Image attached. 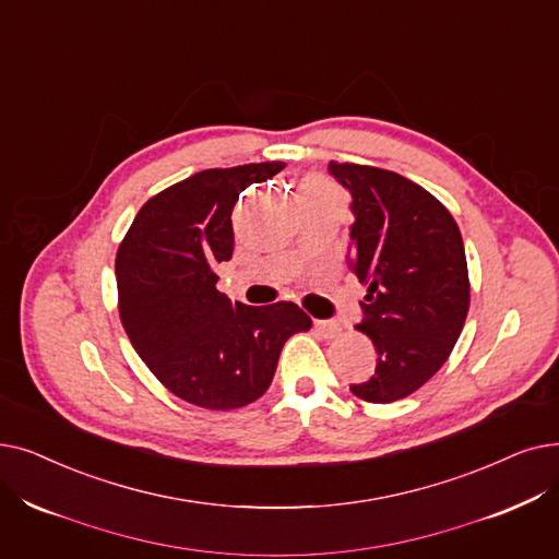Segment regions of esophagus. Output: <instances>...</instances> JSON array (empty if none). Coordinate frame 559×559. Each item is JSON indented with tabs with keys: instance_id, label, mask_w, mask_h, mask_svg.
<instances>
[{
	"instance_id": "34e87169",
	"label": "esophagus",
	"mask_w": 559,
	"mask_h": 559,
	"mask_svg": "<svg viewBox=\"0 0 559 559\" xmlns=\"http://www.w3.org/2000/svg\"><path fill=\"white\" fill-rule=\"evenodd\" d=\"M314 329H318L324 337H335L340 335V331H343V326L333 320H314Z\"/></svg>"
}]
</instances>
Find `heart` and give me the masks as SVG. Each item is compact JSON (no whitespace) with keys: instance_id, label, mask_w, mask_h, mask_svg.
<instances>
[{"instance_id":"1","label":"heart","mask_w":559,"mask_h":559,"mask_svg":"<svg viewBox=\"0 0 559 559\" xmlns=\"http://www.w3.org/2000/svg\"><path fill=\"white\" fill-rule=\"evenodd\" d=\"M333 187L326 182V180H322V178H308L306 182H304V191H331Z\"/></svg>"}]
</instances>
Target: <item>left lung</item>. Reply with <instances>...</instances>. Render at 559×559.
<instances>
[{"instance_id":"8db88e82","label":"left lung","mask_w":559,"mask_h":559,"mask_svg":"<svg viewBox=\"0 0 559 559\" xmlns=\"http://www.w3.org/2000/svg\"><path fill=\"white\" fill-rule=\"evenodd\" d=\"M349 189V270L368 287L358 331L372 337L374 374L352 383L366 402L411 395L441 370L464 329L471 283L464 239L427 189L377 166L329 164Z\"/></svg>"}]
</instances>
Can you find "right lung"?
<instances>
[{"mask_svg":"<svg viewBox=\"0 0 559 559\" xmlns=\"http://www.w3.org/2000/svg\"><path fill=\"white\" fill-rule=\"evenodd\" d=\"M285 162L207 168L145 203L116 253L118 312L132 347L180 400L247 406L270 388L289 335L310 329L293 301L245 306L216 289L233 258V207Z\"/></svg>","mask_w":559,"mask_h":559,"instance_id":"add662e5","label":"right lung"}]
</instances>
